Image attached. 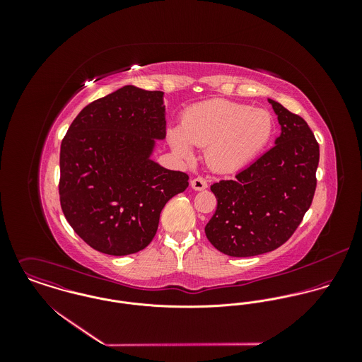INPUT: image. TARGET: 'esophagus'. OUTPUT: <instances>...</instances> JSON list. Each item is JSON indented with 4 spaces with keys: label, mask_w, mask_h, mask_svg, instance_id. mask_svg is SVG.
I'll list each match as a JSON object with an SVG mask.
<instances>
[{
    "label": "esophagus",
    "mask_w": 362,
    "mask_h": 362,
    "mask_svg": "<svg viewBox=\"0 0 362 362\" xmlns=\"http://www.w3.org/2000/svg\"><path fill=\"white\" fill-rule=\"evenodd\" d=\"M191 185H192L194 189L202 191V189H206L207 181L204 177H197V178H194V180L191 181Z\"/></svg>",
    "instance_id": "34e87169"
}]
</instances>
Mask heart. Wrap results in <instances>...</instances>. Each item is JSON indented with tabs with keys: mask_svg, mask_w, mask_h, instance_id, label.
<instances>
[{
	"mask_svg": "<svg viewBox=\"0 0 362 362\" xmlns=\"http://www.w3.org/2000/svg\"><path fill=\"white\" fill-rule=\"evenodd\" d=\"M273 128V118L263 108L214 99L184 112L181 128L170 131V145L184 158L192 157V146L207 148L214 170L234 171L266 148Z\"/></svg>",
	"mask_w": 362,
	"mask_h": 362,
	"instance_id": "1",
	"label": "heart"
}]
</instances>
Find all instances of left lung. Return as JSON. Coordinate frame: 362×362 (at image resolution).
Listing matches in <instances>:
<instances>
[{
    "label": "left lung",
    "mask_w": 362,
    "mask_h": 362,
    "mask_svg": "<svg viewBox=\"0 0 362 362\" xmlns=\"http://www.w3.org/2000/svg\"><path fill=\"white\" fill-rule=\"evenodd\" d=\"M281 134L276 145L240 171L214 182L217 199L207 240L228 257L245 258L281 247L301 224L316 189L319 145L307 121L269 99Z\"/></svg>",
    "instance_id": "obj_1"
}]
</instances>
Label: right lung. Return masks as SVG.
<instances>
[{"mask_svg": "<svg viewBox=\"0 0 362 362\" xmlns=\"http://www.w3.org/2000/svg\"><path fill=\"white\" fill-rule=\"evenodd\" d=\"M163 92L124 86L88 104L59 152V204L93 250L122 257L153 240L164 205L188 187V174L149 158L165 136Z\"/></svg>", "mask_w": 362, "mask_h": 362, "instance_id": "add662e5", "label": "right lung"}]
</instances>
